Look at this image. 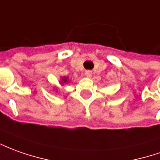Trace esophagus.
Instances as JSON below:
<instances>
[{
    "mask_svg": "<svg viewBox=\"0 0 160 160\" xmlns=\"http://www.w3.org/2000/svg\"><path fill=\"white\" fill-rule=\"evenodd\" d=\"M85 75H86L87 77H91L92 72L91 71H89V70H88V71H86V72H85Z\"/></svg>",
    "mask_w": 160,
    "mask_h": 160,
    "instance_id": "obj_1",
    "label": "esophagus"
}]
</instances>
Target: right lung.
<instances>
[{"instance_id":"right-lung-1","label":"right lung","mask_w":160,"mask_h":160,"mask_svg":"<svg viewBox=\"0 0 160 160\" xmlns=\"http://www.w3.org/2000/svg\"><path fill=\"white\" fill-rule=\"evenodd\" d=\"M67 80H68V79H66V78H65L64 80H63V81H64V82H67Z\"/></svg>"}]
</instances>
